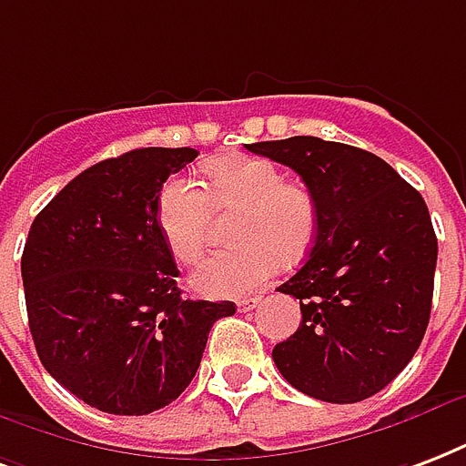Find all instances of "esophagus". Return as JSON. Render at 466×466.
Listing matches in <instances>:
<instances>
[{
    "instance_id": "obj_1",
    "label": "esophagus",
    "mask_w": 466,
    "mask_h": 466,
    "mask_svg": "<svg viewBox=\"0 0 466 466\" xmlns=\"http://www.w3.org/2000/svg\"><path fill=\"white\" fill-rule=\"evenodd\" d=\"M258 303H261V298H239V300H237V308L247 312V310H254Z\"/></svg>"
}]
</instances>
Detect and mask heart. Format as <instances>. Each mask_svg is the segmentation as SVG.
Wrapping results in <instances>:
<instances>
[{
    "instance_id": "b5f03b06",
    "label": "heart",
    "mask_w": 466,
    "mask_h": 466,
    "mask_svg": "<svg viewBox=\"0 0 466 466\" xmlns=\"http://www.w3.org/2000/svg\"><path fill=\"white\" fill-rule=\"evenodd\" d=\"M205 190L190 177L168 180L156 200V225L180 264L205 251L215 212H237L229 251L202 261L190 286L208 298L241 296L268 280L276 264H298L315 244L319 208L308 186L283 180L276 163L257 156H222L205 163Z\"/></svg>"
}]
</instances>
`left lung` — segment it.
<instances>
[{
  "instance_id": "left-lung-1",
  "label": "left lung",
  "mask_w": 466,
  "mask_h": 466,
  "mask_svg": "<svg viewBox=\"0 0 466 466\" xmlns=\"http://www.w3.org/2000/svg\"><path fill=\"white\" fill-rule=\"evenodd\" d=\"M303 177L319 227L300 271L279 286L300 300V328L273 347L293 389L357 403L389 386L428 329L438 237L422 195L364 148L290 137L247 144Z\"/></svg>"
}]
</instances>
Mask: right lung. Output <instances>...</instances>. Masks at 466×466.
Masks as SVG:
<instances>
[{"mask_svg": "<svg viewBox=\"0 0 466 466\" xmlns=\"http://www.w3.org/2000/svg\"><path fill=\"white\" fill-rule=\"evenodd\" d=\"M195 148H134L73 177L28 229L21 257L28 329L56 381L102 413L176 400L234 303L186 300L156 225L163 183Z\"/></svg>", "mask_w": 466, "mask_h": 466, "instance_id": "1", "label": "right lung"}]
</instances>
